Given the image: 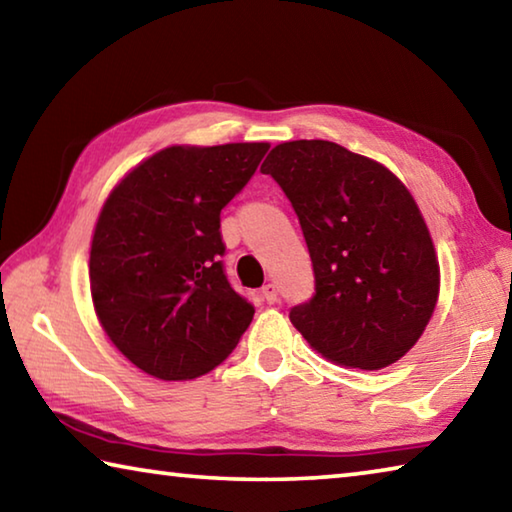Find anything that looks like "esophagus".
Wrapping results in <instances>:
<instances>
[{
    "label": "esophagus",
    "mask_w": 512,
    "mask_h": 512,
    "mask_svg": "<svg viewBox=\"0 0 512 512\" xmlns=\"http://www.w3.org/2000/svg\"><path fill=\"white\" fill-rule=\"evenodd\" d=\"M262 296H264V300L268 302V305H273V302H277V287H275L273 282L264 284V287H262Z\"/></svg>",
    "instance_id": "34e87169"
}]
</instances>
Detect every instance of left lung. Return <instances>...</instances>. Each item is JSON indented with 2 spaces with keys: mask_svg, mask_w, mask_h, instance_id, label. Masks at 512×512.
<instances>
[{
  "mask_svg": "<svg viewBox=\"0 0 512 512\" xmlns=\"http://www.w3.org/2000/svg\"><path fill=\"white\" fill-rule=\"evenodd\" d=\"M298 214L316 293L291 309L307 343L339 366L402 359L436 309L440 268L422 214L384 164L325 140L277 144L262 164Z\"/></svg>",
  "mask_w": 512,
  "mask_h": 512,
  "instance_id": "left-lung-1",
  "label": "left lung"
}]
</instances>
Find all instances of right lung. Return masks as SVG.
I'll return each instance as SVG.
<instances>
[{"mask_svg": "<svg viewBox=\"0 0 512 512\" xmlns=\"http://www.w3.org/2000/svg\"><path fill=\"white\" fill-rule=\"evenodd\" d=\"M266 151V142L169 146L103 203L90 250L94 311L117 350L149 375H205L253 320L255 307L223 271L221 210Z\"/></svg>", "mask_w": 512, "mask_h": 512, "instance_id": "add662e5", "label": "right lung"}]
</instances>
